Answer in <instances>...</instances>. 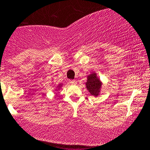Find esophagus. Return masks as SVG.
I'll use <instances>...</instances> for the list:
<instances>
[{"instance_id": "esophagus-1", "label": "esophagus", "mask_w": 150, "mask_h": 150, "mask_svg": "<svg viewBox=\"0 0 150 150\" xmlns=\"http://www.w3.org/2000/svg\"><path fill=\"white\" fill-rule=\"evenodd\" d=\"M69 82H70V83H71V84H76V80H75V79H73V80H70L69 81Z\"/></svg>"}]
</instances>
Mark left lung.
Wrapping results in <instances>:
<instances>
[{
  "label": "left lung",
  "mask_w": 150,
  "mask_h": 150,
  "mask_svg": "<svg viewBox=\"0 0 150 150\" xmlns=\"http://www.w3.org/2000/svg\"><path fill=\"white\" fill-rule=\"evenodd\" d=\"M86 88L91 95L97 96L100 91L101 83L96 77V74H91L88 76L86 82Z\"/></svg>",
  "instance_id": "obj_1"
}]
</instances>
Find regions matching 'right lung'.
Instances as JSON below:
<instances>
[{
    "mask_svg": "<svg viewBox=\"0 0 150 150\" xmlns=\"http://www.w3.org/2000/svg\"><path fill=\"white\" fill-rule=\"evenodd\" d=\"M59 87H60V86H59Z\"/></svg>",
    "mask_w": 150,
    "mask_h": 150,
    "instance_id": "1",
    "label": "right lung"
}]
</instances>
